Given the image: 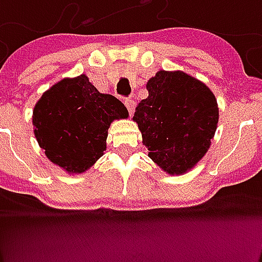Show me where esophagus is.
Returning <instances> with one entry per match:
<instances>
[{
    "label": "esophagus",
    "instance_id": "1",
    "mask_svg": "<svg viewBox=\"0 0 262 262\" xmlns=\"http://www.w3.org/2000/svg\"><path fill=\"white\" fill-rule=\"evenodd\" d=\"M124 104H126L127 110H128L129 115H133V112H134V110H135V105H136L135 101H134L133 99H127V100L124 101Z\"/></svg>",
    "mask_w": 262,
    "mask_h": 262
}]
</instances>
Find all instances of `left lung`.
Masks as SVG:
<instances>
[{
	"label": "left lung",
	"mask_w": 262,
	"mask_h": 262,
	"mask_svg": "<svg viewBox=\"0 0 262 262\" xmlns=\"http://www.w3.org/2000/svg\"><path fill=\"white\" fill-rule=\"evenodd\" d=\"M146 88L148 97L133 118L142 143L163 171L185 174L210 147L218 124L217 99L206 84L182 71H159Z\"/></svg>",
	"instance_id": "1"
}]
</instances>
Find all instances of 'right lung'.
<instances>
[{"label": "right lung", "instance_id": "obj_1", "mask_svg": "<svg viewBox=\"0 0 262 262\" xmlns=\"http://www.w3.org/2000/svg\"><path fill=\"white\" fill-rule=\"evenodd\" d=\"M127 118L122 101L100 94L85 75L67 77L34 105V136L52 163L81 174L104 154L110 124Z\"/></svg>", "mask_w": 262, "mask_h": 262}]
</instances>
